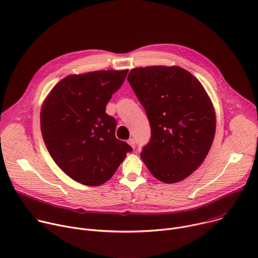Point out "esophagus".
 Here are the masks:
<instances>
[{
	"instance_id": "esophagus-1",
	"label": "esophagus",
	"mask_w": 258,
	"mask_h": 258,
	"mask_svg": "<svg viewBox=\"0 0 258 258\" xmlns=\"http://www.w3.org/2000/svg\"><path fill=\"white\" fill-rule=\"evenodd\" d=\"M127 143L132 146V148H133V149H135V148H136V143H135V140H134V139H130V140L127 141Z\"/></svg>"
}]
</instances>
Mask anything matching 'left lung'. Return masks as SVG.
Here are the masks:
<instances>
[{
	"label": "left lung",
	"instance_id": "8db88e82",
	"mask_svg": "<svg viewBox=\"0 0 258 258\" xmlns=\"http://www.w3.org/2000/svg\"><path fill=\"white\" fill-rule=\"evenodd\" d=\"M127 81L151 126L142 160L163 182L186 178L203 162L214 139L215 112L206 91L178 66L138 67Z\"/></svg>",
	"mask_w": 258,
	"mask_h": 258
}]
</instances>
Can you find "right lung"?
<instances>
[{
  "label": "right lung",
  "instance_id": "add662e5",
  "mask_svg": "<svg viewBox=\"0 0 258 258\" xmlns=\"http://www.w3.org/2000/svg\"><path fill=\"white\" fill-rule=\"evenodd\" d=\"M128 70H99L61 80L45 100L41 131L56 164L72 179L99 186L112 177L132 147L115 137L106 105Z\"/></svg>",
  "mask_w": 258,
  "mask_h": 258
}]
</instances>
